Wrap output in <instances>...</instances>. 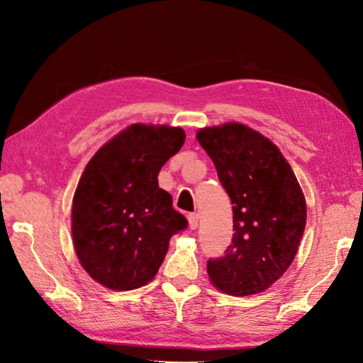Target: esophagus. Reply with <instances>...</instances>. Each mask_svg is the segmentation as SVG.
<instances>
[{
    "label": "esophagus",
    "mask_w": 363,
    "mask_h": 363,
    "mask_svg": "<svg viewBox=\"0 0 363 363\" xmlns=\"http://www.w3.org/2000/svg\"><path fill=\"white\" fill-rule=\"evenodd\" d=\"M187 220H189V228L190 229H196L198 228V223H199L198 213H189L187 215Z\"/></svg>",
    "instance_id": "1"
}]
</instances>
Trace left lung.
<instances>
[{
  "label": "left lung",
  "mask_w": 363,
  "mask_h": 363,
  "mask_svg": "<svg viewBox=\"0 0 363 363\" xmlns=\"http://www.w3.org/2000/svg\"><path fill=\"white\" fill-rule=\"evenodd\" d=\"M196 140L234 204L233 245L207 262L209 281L230 296L257 295L296 256L307 218L303 189L279 148L242 123L201 128Z\"/></svg>",
  "instance_id": "obj_1"
}]
</instances>
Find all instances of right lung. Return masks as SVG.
I'll list each match as a JSON object with an SVG mask.
<instances>
[{
	"label": "right lung",
	"mask_w": 363,
	"mask_h": 363,
	"mask_svg": "<svg viewBox=\"0 0 363 363\" xmlns=\"http://www.w3.org/2000/svg\"><path fill=\"white\" fill-rule=\"evenodd\" d=\"M186 142L179 126L123 129L89 160L72 204L76 256L106 289L126 291L154 279L169 238L187 226L157 174Z\"/></svg>",
	"instance_id": "right-lung-1"
}]
</instances>
